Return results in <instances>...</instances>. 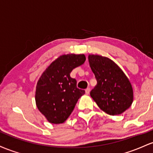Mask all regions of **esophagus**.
<instances>
[{"label":"esophagus","instance_id":"34e87169","mask_svg":"<svg viewBox=\"0 0 153 153\" xmlns=\"http://www.w3.org/2000/svg\"><path fill=\"white\" fill-rule=\"evenodd\" d=\"M85 92H86V94H87V95H89V94H90V88L86 89Z\"/></svg>","mask_w":153,"mask_h":153}]
</instances>
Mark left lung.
Segmentation results:
<instances>
[{"instance_id": "left-lung-1", "label": "left lung", "mask_w": 153, "mask_h": 153, "mask_svg": "<svg viewBox=\"0 0 153 153\" xmlns=\"http://www.w3.org/2000/svg\"><path fill=\"white\" fill-rule=\"evenodd\" d=\"M88 60L97 79V85L90 92L91 97L107 114H121L133 102V89L128 78L108 58L90 54Z\"/></svg>"}]
</instances>
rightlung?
<instances>
[{
    "label": "right lung",
    "instance_id": "right-lung-1",
    "mask_svg": "<svg viewBox=\"0 0 153 153\" xmlns=\"http://www.w3.org/2000/svg\"><path fill=\"white\" fill-rule=\"evenodd\" d=\"M84 54L62 55L45 70L37 81L36 105L51 123H63L85 91L76 87V80L70 76L74 68L85 63Z\"/></svg>",
    "mask_w": 153,
    "mask_h": 153
}]
</instances>
